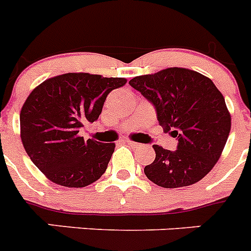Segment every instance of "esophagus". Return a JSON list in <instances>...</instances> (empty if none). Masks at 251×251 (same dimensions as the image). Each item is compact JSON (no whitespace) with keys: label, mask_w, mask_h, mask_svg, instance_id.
<instances>
[{"label":"esophagus","mask_w":251,"mask_h":251,"mask_svg":"<svg viewBox=\"0 0 251 251\" xmlns=\"http://www.w3.org/2000/svg\"><path fill=\"white\" fill-rule=\"evenodd\" d=\"M126 144H127V145H130V147H131V148H139V147H141V144L135 143V141H131V140H126Z\"/></svg>","instance_id":"34e87169"}]
</instances>
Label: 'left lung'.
Masks as SVG:
<instances>
[{
	"mask_svg": "<svg viewBox=\"0 0 251 251\" xmlns=\"http://www.w3.org/2000/svg\"><path fill=\"white\" fill-rule=\"evenodd\" d=\"M128 84L151 102L159 124L178 139L177 150L152 145L155 159L144 173L163 188L187 187L211 172L225 148L231 116L212 80L187 68H167Z\"/></svg>",
	"mask_w": 251,
	"mask_h": 251,
	"instance_id": "left-lung-1",
	"label": "left lung"
}]
</instances>
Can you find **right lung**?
Masks as SVG:
<instances>
[{
  "label": "right lung",
  "mask_w": 251,
  "mask_h": 251,
  "mask_svg": "<svg viewBox=\"0 0 251 251\" xmlns=\"http://www.w3.org/2000/svg\"><path fill=\"white\" fill-rule=\"evenodd\" d=\"M126 82L100 74L65 73L32 89L20 112L21 141L48 179L82 188L101 178L115 143L84 140L79 131L99 119L108 93Z\"/></svg>",
  "instance_id": "add662e5"
}]
</instances>
